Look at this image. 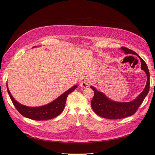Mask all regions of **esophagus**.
<instances>
[{
    "label": "esophagus",
    "instance_id": "1",
    "mask_svg": "<svg viewBox=\"0 0 155 155\" xmlns=\"http://www.w3.org/2000/svg\"><path fill=\"white\" fill-rule=\"evenodd\" d=\"M80 86L82 87H87L90 86V83L89 82H88L86 80H84V81H82L81 82V83L80 84Z\"/></svg>",
    "mask_w": 155,
    "mask_h": 155
}]
</instances>
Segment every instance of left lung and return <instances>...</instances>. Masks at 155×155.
I'll return each instance as SVG.
<instances>
[{"mask_svg": "<svg viewBox=\"0 0 155 155\" xmlns=\"http://www.w3.org/2000/svg\"><path fill=\"white\" fill-rule=\"evenodd\" d=\"M121 50L125 54H132L139 57L141 62V69L146 73L147 81L143 91L134 100L126 102L111 100L102 92L97 91L96 87L91 86V88L94 92V96L91 102L92 108L97 115L107 119H121L134 115L148 94L150 89V73L145 62L132 50L126 47H121Z\"/></svg>", "mask_w": 155, "mask_h": 155, "instance_id": "8db88e82", "label": "left lung"}]
</instances>
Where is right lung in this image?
Here are the masks:
<instances>
[{
  "label": "right lung",
  "instance_id": "obj_1",
  "mask_svg": "<svg viewBox=\"0 0 155 155\" xmlns=\"http://www.w3.org/2000/svg\"><path fill=\"white\" fill-rule=\"evenodd\" d=\"M77 86V84L74 85L55 100L47 105L40 107H28L21 104L13 98L9 91L8 85L7 84L8 93L18 111L26 118L37 121L52 119L60 115L64 108L66 99H67L68 95L72 93Z\"/></svg>",
  "mask_w": 155,
  "mask_h": 155
}]
</instances>
